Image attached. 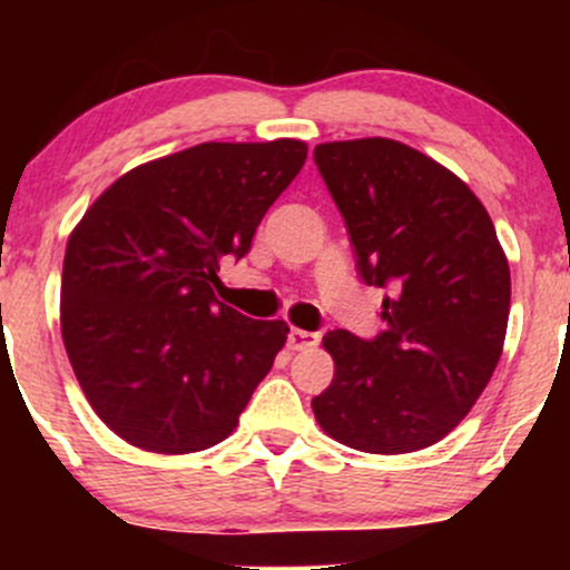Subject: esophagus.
Returning a JSON list of instances; mask_svg holds the SVG:
<instances>
[{"label": "esophagus", "mask_w": 570, "mask_h": 570, "mask_svg": "<svg viewBox=\"0 0 570 570\" xmlns=\"http://www.w3.org/2000/svg\"><path fill=\"white\" fill-rule=\"evenodd\" d=\"M318 345V335L316 332H305V330H297V326H292L289 330V348L292 351H311Z\"/></svg>", "instance_id": "esophagus-1"}]
</instances>
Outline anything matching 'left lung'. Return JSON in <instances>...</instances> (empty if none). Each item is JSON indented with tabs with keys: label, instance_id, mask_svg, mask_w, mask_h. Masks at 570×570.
Here are the masks:
<instances>
[{
	"label": "left lung",
	"instance_id": "obj_1",
	"mask_svg": "<svg viewBox=\"0 0 570 570\" xmlns=\"http://www.w3.org/2000/svg\"><path fill=\"white\" fill-rule=\"evenodd\" d=\"M356 265L389 286L385 332L335 330L324 348L335 377L311 407L332 440L362 453L431 448L453 431L493 375L509 322L507 254L463 179L394 139L326 141L313 149Z\"/></svg>",
	"mask_w": 570,
	"mask_h": 570
}]
</instances>
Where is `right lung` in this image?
Instances as JSON below:
<instances>
[{
	"instance_id": "obj_1",
	"label": "right lung",
	"mask_w": 570,
	"mask_h": 570,
	"mask_svg": "<svg viewBox=\"0 0 570 570\" xmlns=\"http://www.w3.org/2000/svg\"><path fill=\"white\" fill-rule=\"evenodd\" d=\"M307 158L299 139L203 141L141 163L69 235L61 335L90 407L120 440L163 455L233 434L289 324L214 297Z\"/></svg>"
}]
</instances>
